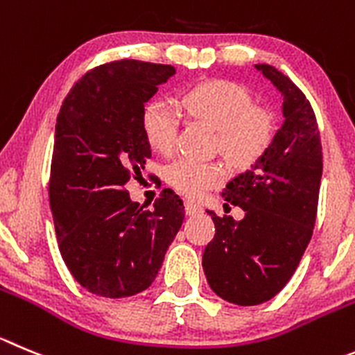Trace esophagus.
Segmentation results:
<instances>
[{"mask_svg":"<svg viewBox=\"0 0 355 355\" xmlns=\"http://www.w3.org/2000/svg\"><path fill=\"white\" fill-rule=\"evenodd\" d=\"M201 210H203V208H201V205L194 203V201H185V214L187 215H196V214H200Z\"/></svg>","mask_w":355,"mask_h":355,"instance_id":"34e87169","label":"esophagus"}]
</instances>
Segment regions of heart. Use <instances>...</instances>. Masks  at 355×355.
I'll return each mask as SVG.
<instances>
[{
  "label": "heart",
  "instance_id": "b5f03b06",
  "mask_svg": "<svg viewBox=\"0 0 355 355\" xmlns=\"http://www.w3.org/2000/svg\"><path fill=\"white\" fill-rule=\"evenodd\" d=\"M184 114L217 131L218 148L238 168L256 164L275 138V119L270 110L252 105L240 85L227 80H207L182 94ZM180 115L164 101H152L141 115V129L148 145L159 154L175 148ZM166 180L178 193L200 198L224 180L223 166L194 159H178L166 170Z\"/></svg>",
  "mask_w": 355,
  "mask_h": 355
}]
</instances>
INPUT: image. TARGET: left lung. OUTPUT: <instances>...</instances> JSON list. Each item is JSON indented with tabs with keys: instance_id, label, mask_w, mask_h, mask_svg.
<instances>
[{
	"instance_id": "obj_1",
	"label": "left lung",
	"mask_w": 355,
	"mask_h": 355,
	"mask_svg": "<svg viewBox=\"0 0 355 355\" xmlns=\"http://www.w3.org/2000/svg\"><path fill=\"white\" fill-rule=\"evenodd\" d=\"M256 68L282 94L286 121L252 170L223 191L224 207H240L245 217L208 211L215 236L203 252L208 286L240 306L271 300L291 280L312 238L322 177V145L310 101L277 68Z\"/></svg>"
}]
</instances>
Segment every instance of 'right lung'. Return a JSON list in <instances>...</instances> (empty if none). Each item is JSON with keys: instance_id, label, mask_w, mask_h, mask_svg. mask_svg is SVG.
I'll use <instances>...</instances> for the list:
<instances>
[{"instance_id": "add662e5", "label": "right lung", "mask_w": 355, "mask_h": 355, "mask_svg": "<svg viewBox=\"0 0 355 355\" xmlns=\"http://www.w3.org/2000/svg\"><path fill=\"white\" fill-rule=\"evenodd\" d=\"M173 75L170 64L107 62L85 73L59 110L49 180L59 252L96 296L147 289L184 223V203L171 189L145 210L124 187L152 155L141 129L145 103Z\"/></svg>"}]
</instances>
